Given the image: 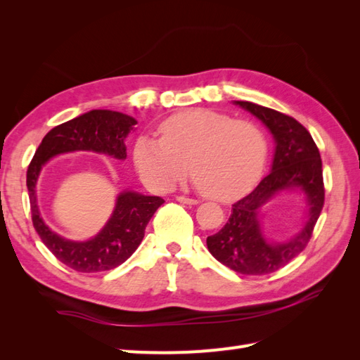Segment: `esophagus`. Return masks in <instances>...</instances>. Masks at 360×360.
<instances>
[{
	"instance_id": "34e87169",
	"label": "esophagus",
	"mask_w": 360,
	"mask_h": 360,
	"mask_svg": "<svg viewBox=\"0 0 360 360\" xmlns=\"http://www.w3.org/2000/svg\"><path fill=\"white\" fill-rule=\"evenodd\" d=\"M176 200H177L179 202L188 204V205H197V204H198V200H193V198H186V197H177Z\"/></svg>"
}]
</instances>
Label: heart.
Listing matches in <instances>:
<instances>
[{"label": "heart", "instance_id": "obj_1", "mask_svg": "<svg viewBox=\"0 0 360 360\" xmlns=\"http://www.w3.org/2000/svg\"><path fill=\"white\" fill-rule=\"evenodd\" d=\"M158 132L138 136L132 151L141 180L156 192L172 189L191 167L207 197L228 201L252 188L264 168V135L246 120L197 108L169 115Z\"/></svg>", "mask_w": 360, "mask_h": 360}]
</instances>
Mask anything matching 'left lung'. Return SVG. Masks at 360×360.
<instances>
[{"label": "left lung", "mask_w": 360, "mask_h": 360, "mask_svg": "<svg viewBox=\"0 0 360 360\" xmlns=\"http://www.w3.org/2000/svg\"><path fill=\"white\" fill-rule=\"evenodd\" d=\"M257 117L275 141L270 174L233 205L222 230L207 237V248L219 263L242 275H267L287 266L307 248L324 204L320 151L297 120L246 101H233ZM282 193H296L305 204L299 233L275 241L262 230V209Z\"/></svg>", "instance_id": "left-lung-1"}]
</instances>
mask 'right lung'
<instances>
[{"label": "right lung", "instance_id": "obj_1", "mask_svg": "<svg viewBox=\"0 0 360 360\" xmlns=\"http://www.w3.org/2000/svg\"><path fill=\"white\" fill-rule=\"evenodd\" d=\"M136 123L134 117L110 110L81 114L49 130L30 163L27 188L32 225L51 252L76 271L94 274L123 264L143 242L148 221L165 201L160 197L124 189L117 195L110 219L99 233L89 240H70L52 231L43 221L37 201L40 172L51 159L76 151H93L124 160L127 156L124 141L134 132Z\"/></svg>", "mask_w": 360, "mask_h": 360}]
</instances>
